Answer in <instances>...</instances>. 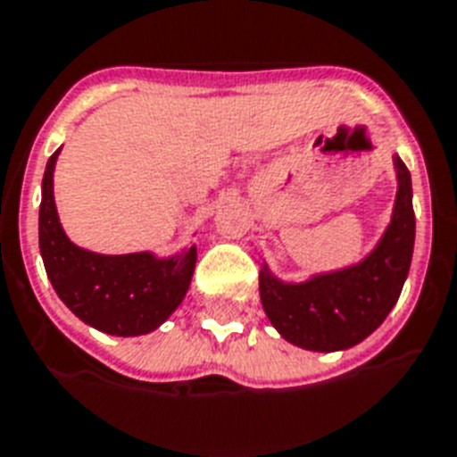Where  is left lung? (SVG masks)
<instances>
[{"label":"left lung","instance_id":"obj_1","mask_svg":"<svg viewBox=\"0 0 457 457\" xmlns=\"http://www.w3.org/2000/svg\"><path fill=\"white\" fill-rule=\"evenodd\" d=\"M399 191L392 221L363 262L320 273L306 283H283L259 273V297L273 328L292 345L312 352H339L359 345L392 312L406 283L415 243L411 171L394 158Z\"/></svg>","mask_w":457,"mask_h":457}]
</instances>
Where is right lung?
<instances>
[{
	"mask_svg": "<svg viewBox=\"0 0 457 457\" xmlns=\"http://www.w3.org/2000/svg\"><path fill=\"white\" fill-rule=\"evenodd\" d=\"M58 151L44 170L39 205V252L51 286L78 319L96 330L118 337L155 330L191 286L195 247L181 257L158 259L151 252L96 254L71 243L54 203Z\"/></svg>",
	"mask_w": 457,
	"mask_h": 457,
	"instance_id": "add662e5",
	"label": "right lung"
}]
</instances>
